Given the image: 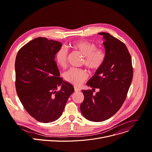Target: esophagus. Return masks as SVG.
<instances>
[{
	"mask_svg": "<svg viewBox=\"0 0 152 152\" xmlns=\"http://www.w3.org/2000/svg\"><path fill=\"white\" fill-rule=\"evenodd\" d=\"M74 88H75V91L76 92H79L80 91V89L77 87H74Z\"/></svg>",
	"mask_w": 152,
	"mask_h": 152,
	"instance_id": "obj_1",
	"label": "esophagus"
}]
</instances>
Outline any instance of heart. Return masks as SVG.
Segmentation results:
<instances>
[{
    "label": "heart",
    "instance_id": "heart-1",
    "mask_svg": "<svg viewBox=\"0 0 152 152\" xmlns=\"http://www.w3.org/2000/svg\"><path fill=\"white\" fill-rule=\"evenodd\" d=\"M70 47L84 56L83 64L92 71L97 70L102 65L105 58L103 50L96 48V45L87 40H76ZM68 51L65 48H59L55 54V60L61 68H65L67 65ZM88 77L87 72L84 69L71 68L64 75L65 80L73 85L78 86Z\"/></svg>",
    "mask_w": 152,
    "mask_h": 152
}]
</instances>
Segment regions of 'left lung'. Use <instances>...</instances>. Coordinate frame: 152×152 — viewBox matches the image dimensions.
<instances>
[{
  "label": "left lung",
  "mask_w": 152,
  "mask_h": 152,
  "mask_svg": "<svg viewBox=\"0 0 152 152\" xmlns=\"http://www.w3.org/2000/svg\"><path fill=\"white\" fill-rule=\"evenodd\" d=\"M103 36L105 58L102 65L87 85L99 88L93 95L91 90H82L84 101L80 105L82 114L88 120L102 122L113 116L125 101L133 78L131 56L122 42L107 33Z\"/></svg>",
  "instance_id": "8db88e82"
}]
</instances>
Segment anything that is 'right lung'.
Returning a JSON list of instances; mask_svg holds the SVG:
<instances>
[{
    "instance_id": "right-lung-1",
    "label": "right lung",
    "mask_w": 152,
    "mask_h": 152,
    "mask_svg": "<svg viewBox=\"0 0 152 152\" xmlns=\"http://www.w3.org/2000/svg\"><path fill=\"white\" fill-rule=\"evenodd\" d=\"M58 41L37 37L23 46L15 61V86L18 97L30 115L40 122L59 119L74 92L73 86L60 77L55 54ZM60 85L61 89L57 91Z\"/></svg>"
}]
</instances>
